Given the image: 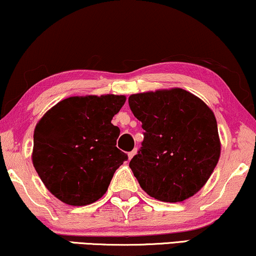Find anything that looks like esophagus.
I'll list each match as a JSON object with an SVG mask.
<instances>
[{"mask_svg": "<svg viewBox=\"0 0 256 256\" xmlns=\"http://www.w3.org/2000/svg\"><path fill=\"white\" fill-rule=\"evenodd\" d=\"M136 152H138V149H134V150H132L130 152H128V158H129V160H132V157L135 156V154H136Z\"/></svg>", "mask_w": 256, "mask_h": 256, "instance_id": "34e87169", "label": "esophagus"}]
</instances>
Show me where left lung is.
<instances>
[{
  "instance_id": "obj_1",
  "label": "left lung",
  "mask_w": 256,
  "mask_h": 256,
  "mask_svg": "<svg viewBox=\"0 0 256 256\" xmlns=\"http://www.w3.org/2000/svg\"><path fill=\"white\" fill-rule=\"evenodd\" d=\"M128 102L144 129L142 146L129 162L141 188L166 202L197 194L220 157L213 112L182 88L132 94Z\"/></svg>"
}]
</instances>
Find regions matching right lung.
Instances as JSON below:
<instances>
[{
	"label": "right lung",
	"instance_id": "1",
	"mask_svg": "<svg viewBox=\"0 0 256 256\" xmlns=\"http://www.w3.org/2000/svg\"><path fill=\"white\" fill-rule=\"evenodd\" d=\"M124 96H71L44 114L34 132L32 163L54 197L84 206L106 194L127 154L116 148L120 129L112 118Z\"/></svg>",
	"mask_w": 256,
	"mask_h": 256
}]
</instances>
